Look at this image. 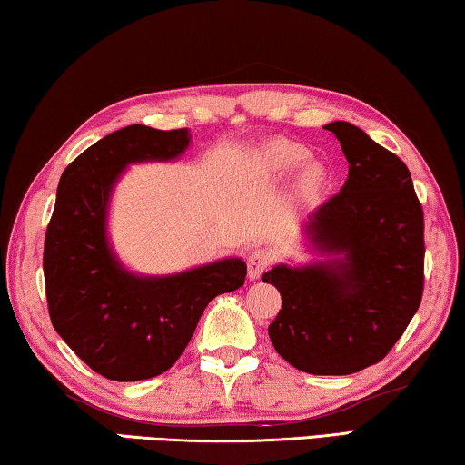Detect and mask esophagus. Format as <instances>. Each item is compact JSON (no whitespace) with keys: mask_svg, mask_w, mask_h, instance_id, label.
<instances>
[{"mask_svg":"<svg viewBox=\"0 0 465 465\" xmlns=\"http://www.w3.org/2000/svg\"><path fill=\"white\" fill-rule=\"evenodd\" d=\"M270 263H272V253H270V251H263V249L253 251V253L247 257V273H249V278L251 280L262 278V273L270 268Z\"/></svg>","mask_w":465,"mask_h":465,"instance_id":"esophagus-1","label":"esophagus"}]
</instances>
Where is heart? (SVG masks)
Here are the masks:
<instances>
[{
    "label": "heart",
    "mask_w": 465,
    "mask_h": 465,
    "mask_svg": "<svg viewBox=\"0 0 465 465\" xmlns=\"http://www.w3.org/2000/svg\"><path fill=\"white\" fill-rule=\"evenodd\" d=\"M307 156L309 152L301 146H276L270 154L273 169L278 171H292L307 161ZM323 179H325V173L322 166L309 164L304 166V171L301 174V185L302 189H307V192H317V189L322 187Z\"/></svg>",
    "instance_id": "heart-1"
}]
</instances>
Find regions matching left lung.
<instances>
[{
  "label": "left lung",
  "mask_w": 465,
  "mask_h": 465,
  "mask_svg": "<svg viewBox=\"0 0 465 465\" xmlns=\"http://www.w3.org/2000/svg\"><path fill=\"white\" fill-rule=\"evenodd\" d=\"M340 140L348 179L304 224L322 260L273 265L282 296L268 327L276 352L311 375H352L385 359L420 307L424 216L408 166L348 121Z\"/></svg>",
  "instance_id": "obj_1"
}]
</instances>
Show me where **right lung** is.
<instances>
[{
    "instance_id": "add662e5",
    "label": "right lung",
    "mask_w": 465,
    "mask_h": 465,
    "mask_svg": "<svg viewBox=\"0 0 465 465\" xmlns=\"http://www.w3.org/2000/svg\"><path fill=\"white\" fill-rule=\"evenodd\" d=\"M189 142V129L127 125L84 150L59 179L43 253L49 317L65 344L111 381L169 371L208 302L245 284L241 257L140 276L113 251L106 220L121 174L135 163L177 161Z\"/></svg>"
}]
</instances>
